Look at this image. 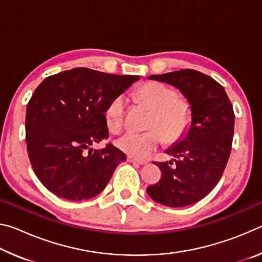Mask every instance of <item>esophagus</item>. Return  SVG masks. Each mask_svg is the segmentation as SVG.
<instances>
[{"instance_id":"34e87169","label":"esophagus","mask_w":262,"mask_h":262,"mask_svg":"<svg viewBox=\"0 0 262 262\" xmlns=\"http://www.w3.org/2000/svg\"><path fill=\"white\" fill-rule=\"evenodd\" d=\"M127 162L129 163H133V164H136V165H143V164H145V162H142V161H137V159L133 158V157H127Z\"/></svg>"}]
</instances>
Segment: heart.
Masks as SVG:
<instances>
[{"label": "heart", "instance_id": "obj_1", "mask_svg": "<svg viewBox=\"0 0 262 262\" xmlns=\"http://www.w3.org/2000/svg\"><path fill=\"white\" fill-rule=\"evenodd\" d=\"M135 99L151 111L149 130L144 133H126L118 140V148L135 159H145L155 151L164 140L172 144L187 134L193 121L192 104L185 97L178 96L174 89L164 84L150 82L137 89ZM126 101L117 96L105 110V122L113 133L120 132L125 126Z\"/></svg>", "mask_w": 262, "mask_h": 262}]
</instances>
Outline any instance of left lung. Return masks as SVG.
<instances>
[{
	"label": "left lung",
	"mask_w": 262,
	"mask_h": 262,
	"mask_svg": "<svg viewBox=\"0 0 262 262\" xmlns=\"http://www.w3.org/2000/svg\"><path fill=\"white\" fill-rule=\"evenodd\" d=\"M149 78L178 88L192 104L193 121L185 139L166 151L174 157L175 165L154 163L162 177L147 192L164 206L193 205L211 192L227 166L234 129L232 104L219 82L196 70L181 69Z\"/></svg>",
	"instance_id": "8db88e82"
}]
</instances>
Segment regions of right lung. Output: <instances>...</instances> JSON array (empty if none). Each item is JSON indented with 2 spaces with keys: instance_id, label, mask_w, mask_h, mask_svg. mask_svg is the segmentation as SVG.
Segmentation results:
<instances>
[{
  "instance_id": "right-lung-1",
  "label": "right lung",
  "mask_w": 262,
  "mask_h": 262,
  "mask_svg": "<svg viewBox=\"0 0 262 262\" xmlns=\"http://www.w3.org/2000/svg\"><path fill=\"white\" fill-rule=\"evenodd\" d=\"M139 76L74 68L46 77L26 107L25 140L35 176L52 193L88 200L103 190L125 154L108 139L105 110Z\"/></svg>"
}]
</instances>
